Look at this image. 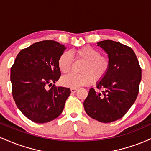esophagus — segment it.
I'll list each match as a JSON object with an SVG mask.
<instances>
[{"mask_svg": "<svg viewBox=\"0 0 151 151\" xmlns=\"http://www.w3.org/2000/svg\"><path fill=\"white\" fill-rule=\"evenodd\" d=\"M71 92L72 93H75L76 91H77V89H75V88H71Z\"/></svg>", "mask_w": 151, "mask_h": 151, "instance_id": "obj_1", "label": "esophagus"}]
</instances>
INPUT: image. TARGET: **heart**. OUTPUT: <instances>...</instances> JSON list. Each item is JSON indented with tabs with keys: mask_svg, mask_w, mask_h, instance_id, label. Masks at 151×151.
<instances>
[{
	"mask_svg": "<svg viewBox=\"0 0 151 151\" xmlns=\"http://www.w3.org/2000/svg\"><path fill=\"white\" fill-rule=\"evenodd\" d=\"M78 59L84 60L81 68V74H70L62 78L61 83L67 87L77 88L89 84L93 80L101 79L107 73L110 62L108 58L101 56L99 50L86 46L72 52ZM72 57L70 52H65L58 60V67L63 74L70 72L72 67Z\"/></svg>",
	"mask_w": 151,
	"mask_h": 151,
	"instance_id": "b5f03b06",
	"label": "heart"
}]
</instances>
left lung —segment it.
<instances>
[{"mask_svg": "<svg viewBox=\"0 0 151 151\" xmlns=\"http://www.w3.org/2000/svg\"><path fill=\"white\" fill-rule=\"evenodd\" d=\"M108 55L107 73L96 82L97 92L89 89L84 101L86 113L100 122L121 119L136 101L141 80V69L133 50L119 42L106 40L97 42Z\"/></svg>", "mask_w": 151, "mask_h": 151, "instance_id": "1", "label": "left lung"}]
</instances>
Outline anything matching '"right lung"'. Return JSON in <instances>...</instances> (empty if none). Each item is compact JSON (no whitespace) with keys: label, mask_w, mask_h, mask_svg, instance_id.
Returning <instances> with one entry per match:
<instances>
[{"label":"right lung","mask_w":151,"mask_h":151,"mask_svg":"<svg viewBox=\"0 0 151 151\" xmlns=\"http://www.w3.org/2000/svg\"><path fill=\"white\" fill-rule=\"evenodd\" d=\"M65 50L54 40L35 42L18 53L10 69L14 101L33 122L44 124L58 118L70 95L69 88L54 84L61 75L58 60ZM47 86L51 88L47 90Z\"/></svg>","instance_id":"add662e5"}]
</instances>
